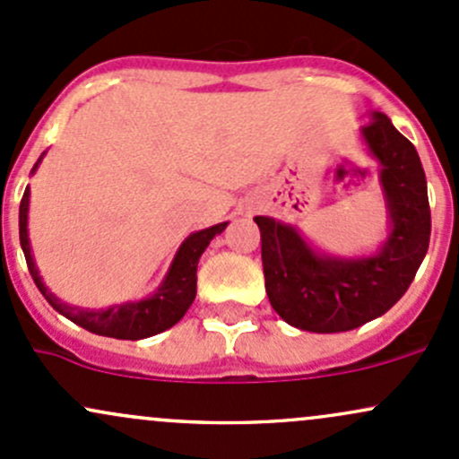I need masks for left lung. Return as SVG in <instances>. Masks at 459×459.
I'll return each mask as SVG.
<instances>
[{
	"instance_id": "obj_1",
	"label": "left lung",
	"mask_w": 459,
	"mask_h": 459,
	"mask_svg": "<svg viewBox=\"0 0 459 459\" xmlns=\"http://www.w3.org/2000/svg\"><path fill=\"white\" fill-rule=\"evenodd\" d=\"M361 140L378 161L389 234L374 254L315 249L290 223L255 216L263 238L264 289L275 313L308 333H346L387 313L405 295L431 236L420 157L385 113H369Z\"/></svg>"
}]
</instances>
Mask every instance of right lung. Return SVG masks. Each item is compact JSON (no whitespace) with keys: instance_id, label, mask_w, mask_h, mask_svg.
Returning a JSON list of instances; mask_svg holds the SVG:
<instances>
[{"instance_id":"right-lung-1","label":"right lung","mask_w":459,"mask_h":459,"mask_svg":"<svg viewBox=\"0 0 459 459\" xmlns=\"http://www.w3.org/2000/svg\"><path fill=\"white\" fill-rule=\"evenodd\" d=\"M43 155H46V152H43ZM43 155L39 157V161L34 164L32 175L37 172L39 164H41ZM28 208H30V188H26V192H23L22 205H19V240H22V249L23 255H26V263L28 269H30L34 284L41 290L43 298L52 304L54 310H58L63 317L78 324L81 328L90 330L93 334H102V337L131 339V342L152 337V334L157 333H164V330L172 328L181 317H184L186 310L190 308L192 302H195L196 267H199L201 254L208 249L210 240L214 238L216 234H221V231L228 228V223H219L190 234L188 238L181 243V247L177 249L175 258H172L161 284L157 287V290H152L149 298L96 310L72 307V304L58 299L56 295L43 284L41 275H39L37 263H34L30 238H28Z\"/></svg>"}]
</instances>
